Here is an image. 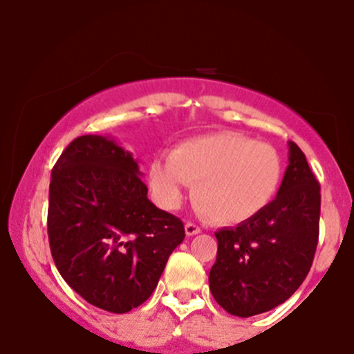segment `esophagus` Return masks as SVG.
Masks as SVG:
<instances>
[{
    "label": "esophagus",
    "instance_id": "obj_1",
    "mask_svg": "<svg viewBox=\"0 0 354 354\" xmlns=\"http://www.w3.org/2000/svg\"><path fill=\"white\" fill-rule=\"evenodd\" d=\"M185 231H186V234H188V236H193V234H198L200 233V226L198 225H194V223H191V221H188L185 225Z\"/></svg>",
    "mask_w": 354,
    "mask_h": 354
}]
</instances>
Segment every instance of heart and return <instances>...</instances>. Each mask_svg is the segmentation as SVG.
<instances>
[{
	"instance_id": "heart-1",
	"label": "heart",
	"mask_w": 354,
	"mask_h": 354,
	"mask_svg": "<svg viewBox=\"0 0 354 354\" xmlns=\"http://www.w3.org/2000/svg\"><path fill=\"white\" fill-rule=\"evenodd\" d=\"M151 191L163 208L180 206L193 186L198 211L219 226H234L263 213L283 180V160L274 146L233 131L181 141L168 160H154L148 171Z\"/></svg>"
}]
</instances>
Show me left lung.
<instances>
[{
  "mask_svg": "<svg viewBox=\"0 0 354 354\" xmlns=\"http://www.w3.org/2000/svg\"><path fill=\"white\" fill-rule=\"evenodd\" d=\"M288 146L290 165L271 205L250 221L214 233L211 295L239 318L286 301L310 273L318 246L319 183L299 146L293 141Z\"/></svg>",
  "mask_w": 354,
  "mask_h": 354,
  "instance_id": "8db88e82",
  "label": "left lung"
}]
</instances>
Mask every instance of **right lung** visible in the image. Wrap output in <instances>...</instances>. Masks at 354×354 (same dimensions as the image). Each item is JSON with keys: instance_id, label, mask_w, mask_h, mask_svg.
<instances>
[{"instance_id": "1", "label": "right lung", "mask_w": 354, "mask_h": 354, "mask_svg": "<svg viewBox=\"0 0 354 354\" xmlns=\"http://www.w3.org/2000/svg\"><path fill=\"white\" fill-rule=\"evenodd\" d=\"M131 153L104 136L73 140L51 171L48 238L59 274L81 298L128 313L151 296L185 239L156 208Z\"/></svg>"}]
</instances>
